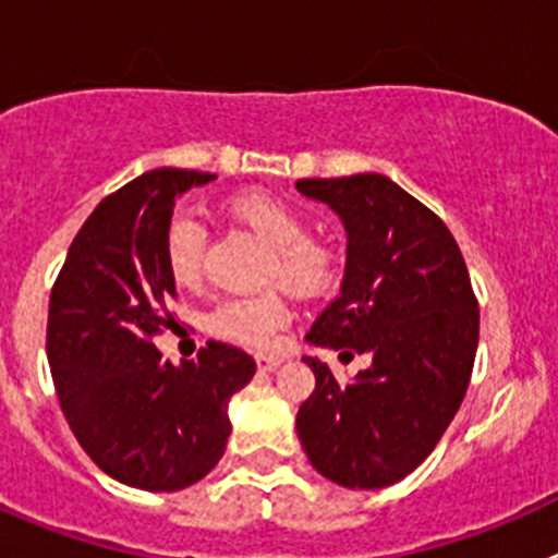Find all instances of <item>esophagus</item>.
<instances>
[{
    "label": "esophagus",
    "instance_id": "34e87169",
    "mask_svg": "<svg viewBox=\"0 0 558 558\" xmlns=\"http://www.w3.org/2000/svg\"><path fill=\"white\" fill-rule=\"evenodd\" d=\"M279 363H282V357H276V354H256V368L259 372H274Z\"/></svg>",
    "mask_w": 558,
    "mask_h": 558
}]
</instances>
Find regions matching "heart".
<instances>
[{
    "label": "heart",
    "mask_w": 558,
    "mask_h": 558,
    "mask_svg": "<svg viewBox=\"0 0 558 558\" xmlns=\"http://www.w3.org/2000/svg\"><path fill=\"white\" fill-rule=\"evenodd\" d=\"M223 215L248 229L270 254L265 256L263 279L279 282L299 295H324L338 282V256L329 245L310 236L307 220L293 204L265 190L234 192L223 201ZM161 256L170 279L181 288H195L204 279L206 229L192 211H175L161 234ZM288 322V304L276 290L256 295H231L215 304L206 318L209 332L240 347L268 349L279 327Z\"/></svg>",
    "instance_id": "heart-1"
}]
</instances>
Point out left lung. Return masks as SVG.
Masks as SVG:
<instances>
[{"label":"left lung","mask_w":558,"mask_h":558,"mask_svg":"<svg viewBox=\"0 0 558 558\" xmlns=\"http://www.w3.org/2000/svg\"><path fill=\"white\" fill-rule=\"evenodd\" d=\"M347 226L340 293L307 340L368 354L372 366L340 386L304 357L315 391L295 430L310 463L349 489H383L411 475L445 436L475 366L477 313L456 236L422 201L377 172L295 181Z\"/></svg>","instance_id":"8db88e82"}]
</instances>
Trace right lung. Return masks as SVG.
<instances>
[{
    "label": "right lung",
    "instance_id": "add662e5",
    "mask_svg": "<svg viewBox=\"0 0 558 558\" xmlns=\"http://www.w3.org/2000/svg\"><path fill=\"white\" fill-rule=\"evenodd\" d=\"M211 179L161 167L106 195L49 293L47 357L63 416L86 456L133 489L179 492L209 475L231 433V393L256 372L251 354L220 340L181 366L153 347L175 324L161 234L181 192Z\"/></svg>",
    "mask_w": 558,
    "mask_h": 558
}]
</instances>
